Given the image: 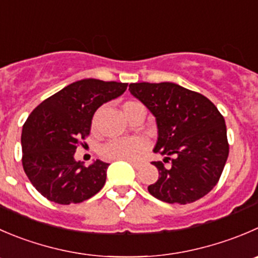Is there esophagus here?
<instances>
[{"instance_id": "34e87169", "label": "esophagus", "mask_w": 258, "mask_h": 258, "mask_svg": "<svg viewBox=\"0 0 258 258\" xmlns=\"http://www.w3.org/2000/svg\"><path fill=\"white\" fill-rule=\"evenodd\" d=\"M128 162L131 164V166L136 170H139L140 167L142 166V162H137V161H128Z\"/></svg>"}]
</instances>
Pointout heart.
<instances>
[{
    "mask_svg": "<svg viewBox=\"0 0 258 258\" xmlns=\"http://www.w3.org/2000/svg\"><path fill=\"white\" fill-rule=\"evenodd\" d=\"M142 107L141 103L135 101H127L122 104V112L127 119L134 114L137 108ZM96 123V117L93 124ZM147 144L142 137H127V139L112 140L101 147V156L106 160L113 161H132L136 159L145 149Z\"/></svg>",
    "mask_w": 258,
    "mask_h": 258,
    "instance_id": "obj_1",
    "label": "heart"
}]
</instances>
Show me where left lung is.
<instances>
[{
    "label": "left lung",
    "mask_w": 258,
    "mask_h": 258,
    "mask_svg": "<svg viewBox=\"0 0 258 258\" xmlns=\"http://www.w3.org/2000/svg\"><path fill=\"white\" fill-rule=\"evenodd\" d=\"M128 91L156 119L154 152L164 155L152 165L159 179L147 189L170 204H187L207 196L218 182L229 146L223 116L203 94L179 84L132 83Z\"/></svg>",
    "instance_id": "8db88e82"
}]
</instances>
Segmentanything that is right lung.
<instances>
[{"label":"right lung","instance_id":"right-lung-1","mask_svg":"<svg viewBox=\"0 0 258 258\" xmlns=\"http://www.w3.org/2000/svg\"><path fill=\"white\" fill-rule=\"evenodd\" d=\"M127 83L82 79L52 94L30 113L22 127V166L35 189L57 204L81 203L103 187L109 164L88 166L74 159L91 132L93 114L124 93Z\"/></svg>","mask_w":258,"mask_h":258}]
</instances>
